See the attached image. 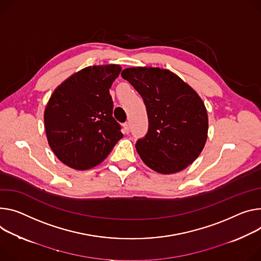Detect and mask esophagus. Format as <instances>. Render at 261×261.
Instances as JSON below:
<instances>
[{
	"label": "esophagus",
	"instance_id": "34e87169",
	"mask_svg": "<svg viewBox=\"0 0 261 261\" xmlns=\"http://www.w3.org/2000/svg\"><path fill=\"white\" fill-rule=\"evenodd\" d=\"M123 130H124V132H125V133H129V131H130L129 123H125V124L123 125Z\"/></svg>",
	"mask_w": 261,
	"mask_h": 261
}]
</instances>
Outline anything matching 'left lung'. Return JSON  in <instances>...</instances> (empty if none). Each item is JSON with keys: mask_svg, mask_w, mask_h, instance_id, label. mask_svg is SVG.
<instances>
[{"mask_svg": "<svg viewBox=\"0 0 261 261\" xmlns=\"http://www.w3.org/2000/svg\"><path fill=\"white\" fill-rule=\"evenodd\" d=\"M122 77L147 107L148 133L135 145L141 160L164 175L186 169L201 154L208 133L207 110L197 91L159 67L125 68Z\"/></svg>", "mask_w": 261, "mask_h": 261, "instance_id": "1", "label": "left lung"}]
</instances>
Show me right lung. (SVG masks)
I'll return each mask as SVG.
<instances>
[{"label":"right lung","mask_w":261,"mask_h":261,"mask_svg":"<svg viewBox=\"0 0 261 261\" xmlns=\"http://www.w3.org/2000/svg\"><path fill=\"white\" fill-rule=\"evenodd\" d=\"M122 67L87 66L64 80L52 93L43 120L46 138L57 158L78 171L100 164L123 137L112 116L109 93Z\"/></svg>","instance_id":"add662e5"}]
</instances>
